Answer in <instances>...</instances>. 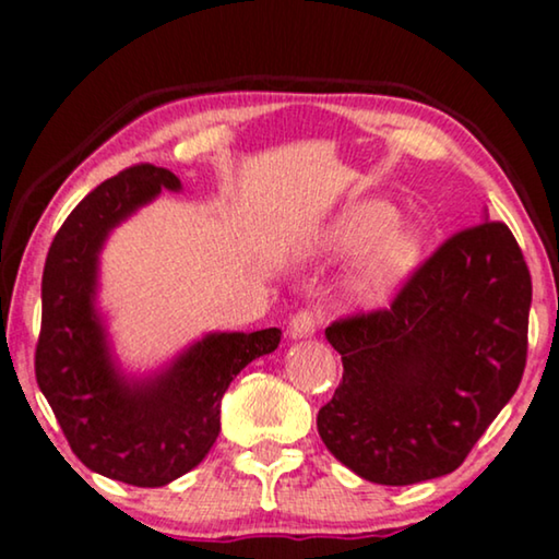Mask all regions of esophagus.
<instances>
[{
	"instance_id": "1",
	"label": "esophagus",
	"mask_w": 559,
	"mask_h": 559,
	"mask_svg": "<svg viewBox=\"0 0 559 559\" xmlns=\"http://www.w3.org/2000/svg\"><path fill=\"white\" fill-rule=\"evenodd\" d=\"M318 328V312L312 308H302L300 312H295L287 323V333L289 338H310Z\"/></svg>"
}]
</instances>
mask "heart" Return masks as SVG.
<instances>
[{
	"label": "heart",
	"mask_w": 559,
	"mask_h": 559,
	"mask_svg": "<svg viewBox=\"0 0 559 559\" xmlns=\"http://www.w3.org/2000/svg\"><path fill=\"white\" fill-rule=\"evenodd\" d=\"M320 243L331 251L366 249L361 270L354 280V293L364 302H381L415 270L423 236L417 228L396 224V211L384 201H361L348 205L325 226Z\"/></svg>",
	"instance_id": "1"
}]
</instances>
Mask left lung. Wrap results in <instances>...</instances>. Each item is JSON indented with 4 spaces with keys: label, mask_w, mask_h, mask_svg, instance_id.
I'll list each match as a JSON object with an SVG mask.
<instances>
[{
    "label": "left lung",
    "mask_w": 559,
    "mask_h": 559,
    "mask_svg": "<svg viewBox=\"0 0 559 559\" xmlns=\"http://www.w3.org/2000/svg\"><path fill=\"white\" fill-rule=\"evenodd\" d=\"M532 277L501 221L463 228L386 308L325 328L343 379L318 412L325 448L358 476H448L514 396L526 366Z\"/></svg>",
    "instance_id": "8db88e82"
}]
</instances>
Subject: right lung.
Instances as JSON below:
<instances>
[{
    "label": "right lung",
    "mask_w": 559,
    "mask_h": 559,
    "mask_svg": "<svg viewBox=\"0 0 559 559\" xmlns=\"http://www.w3.org/2000/svg\"><path fill=\"white\" fill-rule=\"evenodd\" d=\"M180 190L165 167L140 163L104 180L71 211L43 270L35 379L68 445L86 468L157 488L193 471L221 430V396L236 373L280 346V328L211 333L159 377L129 384L114 371L94 312L98 249L114 226L159 190Z\"/></svg>",
    "instance_id": "1"
}]
</instances>
